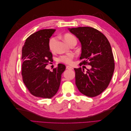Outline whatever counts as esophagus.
Masks as SVG:
<instances>
[{
    "mask_svg": "<svg viewBox=\"0 0 131 131\" xmlns=\"http://www.w3.org/2000/svg\"><path fill=\"white\" fill-rule=\"evenodd\" d=\"M66 68L67 69H69V70H72L73 69V68L70 67V66H67L66 67Z\"/></svg>",
    "mask_w": 131,
    "mask_h": 131,
    "instance_id": "1",
    "label": "esophagus"
}]
</instances>
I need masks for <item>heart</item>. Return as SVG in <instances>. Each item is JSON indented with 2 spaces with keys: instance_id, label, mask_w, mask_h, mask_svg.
Returning a JSON list of instances; mask_svg holds the SVG:
<instances>
[{
  "instance_id": "obj_1",
  "label": "heart",
  "mask_w": 131,
  "mask_h": 131,
  "mask_svg": "<svg viewBox=\"0 0 131 131\" xmlns=\"http://www.w3.org/2000/svg\"><path fill=\"white\" fill-rule=\"evenodd\" d=\"M63 38L64 40L68 43L69 45L73 41H77L76 37L70 34H66L63 36ZM57 39L56 37H53L49 39L48 41V48L51 51H53L55 47V45L57 42ZM74 58V55L73 54L70 53L68 55H62L58 58V60L59 62L64 63L67 64H71L73 63V59Z\"/></svg>"
}]
</instances>
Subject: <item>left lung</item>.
Listing matches in <instances>:
<instances>
[{
  "label": "left lung",
  "mask_w": 131,
  "mask_h": 131,
  "mask_svg": "<svg viewBox=\"0 0 131 131\" xmlns=\"http://www.w3.org/2000/svg\"><path fill=\"white\" fill-rule=\"evenodd\" d=\"M82 44L83 60L80 66L90 65L92 68L84 73V70L74 68L76 85L84 95L93 97L106 89L113 77L115 62L110 43L102 32L89 27L69 29Z\"/></svg>",
  "instance_id": "left-lung-1"
}]
</instances>
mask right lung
<instances>
[{
  "instance_id": "obj_1",
  "label": "right lung",
  "mask_w": 131,
  "mask_h": 131,
  "mask_svg": "<svg viewBox=\"0 0 131 131\" xmlns=\"http://www.w3.org/2000/svg\"><path fill=\"white\" fill-rule=\"evenodd\" d=\"M55 31L43 29L35 32L28 37L22 47V80L31 94L36 97L50 99L54 96L66 69V66L61 63L53 71L45 68L53 61L48 41Z\"/></svg>"
}]
</instances>
